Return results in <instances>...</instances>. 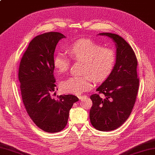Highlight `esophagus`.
I'll use <instances>...</instances> for the list:
<instances>
[{
    "label": "esophagus",
    "mask_w": 155,
    "mask_h": 155,
    "mask_svg": "<svg viewBox=\"0 0 155 155\" xmlns=\"http://www.w3.org/2000/svg\"><path fill=\"white\" fill-rule=\"evenodd\" d=\"M86 97H87L86 95H79V96L78 97V99H79L80 100H81V99H83V98H85Z\"/></svg>",
    "instance_id": "1"
}]
</instances>
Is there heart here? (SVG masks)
Returning <instances> with one entry per match:
<instances>
[{
    "label": "heart",
    "instance_id": "obj_1",
    "mask_svg": "<svg viewBox=\"0 0 155 155\" xmlns=\"http://www.w3.org/2000/svg\"><path fill=\"white\" fill-rule=\"evenodd\" d=\"M67 51L72 59L84 62L82 77H71L62 82L64 92L78 95L91 89L92 79L101 82L106 79L113 71L116 60L115 51L89 39H79L68 47ZM54 68L58 74L67 72L70 60L62 52L55 54Z\"/></svg>",
    "mask_w": 155,
    "mask_h": 155
}]
</instances>
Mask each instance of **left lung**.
I'll list each match as a JSON object with an SVG mask.
<instances>
[{"label": "left lung", "mask_w": 155, "mask_h": 155, "mask_svg": "<svg viewBox=\"0 0 155 155\" xmlns=\"http://www.w3.org/2000/svg\"><path fill=\"white\" fill-rule=\"evenodd\" d=\"M98 35L111 38L116 48L113 71L96 89L99 93L90 97L93 101L89 114L91 123L95 129L107 132L122 126L134 107L139 87L138 62L134 50L121 36L111 33ZM99 94L104 96L100 97Z\"/></svg>", "instance_id": "1"}]
</instances>
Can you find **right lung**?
I'll list each match as a JSON object with an SVG mask.
<instances>
[{
  "instance_id": "1",
  "label": "right lung",
  "mask_w": 155,
  "mask_h": 155,
  "mask_svg": "<svg viewBox=\"0 0 155 155\" xmlns=\"http://www.w3.org/2000/svg\"><path fill=\"white\" fill-rule=\"evenodd\" d=\"M62 38L66 37L59 32L36 36L24 53L19 69L21 97L27 114L38 128L49 133L65 128L69 111L78 101L73 95H60L58 99L51 97L56 87L54 54Z\"/></svg>"
}]
</instances>
